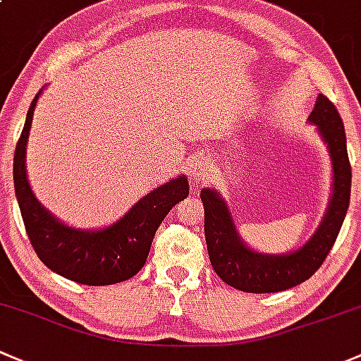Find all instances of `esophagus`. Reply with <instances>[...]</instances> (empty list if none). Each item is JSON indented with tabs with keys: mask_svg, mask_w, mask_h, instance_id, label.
<instances>
[{
	"mask_svg": "<svg viewBox=\"0 0 361 361\" xmlns=\"http://www.w3.org/2000/svg\"><path fill=\"white\" fill-rule=\"evenodd\" d=\"M192 177H195L196 180H205L207 179V173H208V170H207V166H205V163L203 161H198V163H195V166H192Z\"/></svg>",
	"mask_w": 361,
	"mask_h": 361,
	"instance_id": "1",
	"label": "esophagus"
}]
</instances>
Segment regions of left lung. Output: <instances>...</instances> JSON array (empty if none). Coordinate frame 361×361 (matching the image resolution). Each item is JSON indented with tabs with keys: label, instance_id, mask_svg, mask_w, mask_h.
<instances>
[{
	"label": "left lung",
	"instance_id": "obj_1",
	"mask_svg": "<svg viewBox=\"0 0 361 361\" xmlns=\"http://www.w3.org/2000/svg\"><path fill=\"white\" fill-rule=\"evenodd\" d=\"M310 121L318 126L334 163V192L322 226L306 245L285 255H262L250 250L238 236L224 200L212 189H202L205 208L208 257L217 276L236 290L271 293L287 290L313 276L336 243L351 196V163L346 132L339 111L319 94Z\"/></svg>",
	"mask_w": 361,
	"mask_h": 361
}]
</instances>
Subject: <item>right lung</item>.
<instances>
[{
  "label": "right lung",
  "instance_id": "right-lung-1",
  "mask_svg": "<svg viewBox=\"0 0 361 361\" xmlns=\"http://www.w3.org/2000/svg\"><path fill=\"white\" fill-rule=\"evenodd\" d=\"M39 94L29 107L13 156L15 192L32 248L44 266L76 283L100 287L135 276L147 261L156 229L180 200L188 198V179L180 176L153 189L106 229L80 231L62 224L39 205L25 176V144Z\"/></svg>",
  "mask_w": 361,
  "mask_h": 361
}]
</instances>
